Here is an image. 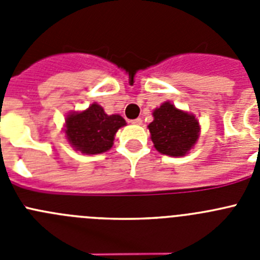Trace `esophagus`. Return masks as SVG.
<instances>
[{
	"label": "esophagus",
	"instance_id": "obj_1",
	"mask_svg": "<svg viewBox=\"0 0 260 260\" xmlns=\"http://www.w3.org/2000/svg\"><path fill=\"white\" fill-rule=\"evenodd\" d=\"M130 122L134 123V125H142V122H143V121H142V118H135V119H132Z\"/></svg>",
	"mask_w": 260,
	"mask_h": 260
}]
</instances>
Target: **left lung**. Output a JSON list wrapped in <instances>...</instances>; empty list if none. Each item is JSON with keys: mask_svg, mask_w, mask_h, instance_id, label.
Returning <instances> with one entry per match:
<instances>
[{"mask_svg": "<svg viewBox=\"0 0 260 260\" xmlns=\"http://www.w3.org/2000/svg\"><path fill=\"white\" fill-rule=\"evenodd\" d=\"M153 121L148 125L151 139L162 155L181 157L189 153L199 138V121L194 114L177 109L165 102L153 110Z\"/></svg>", "mask_w": 260, "mask_h": 260, "instance_id": "left-lung-1", "label": "left lung"}]
</instances>
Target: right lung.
Instances as JSON below:
<instances>
[{"instance_id": "add662e5", "label": "right lung", "mask_w": 260, "mask_h": 260, "mask_svg": "<svg viewBox=\"0 0 260 260\" xmlns=\"http://www.w3.org/2000/svg\"><path fill=\"white\" fill-rule=\"evenodd\" d=\"M125 125L126 121L119 114L108 116L93 103L83 112L68 114L65 134L73 148L86 155H98L112 148L114 135Z\"/></svg>"}]
</instances>
